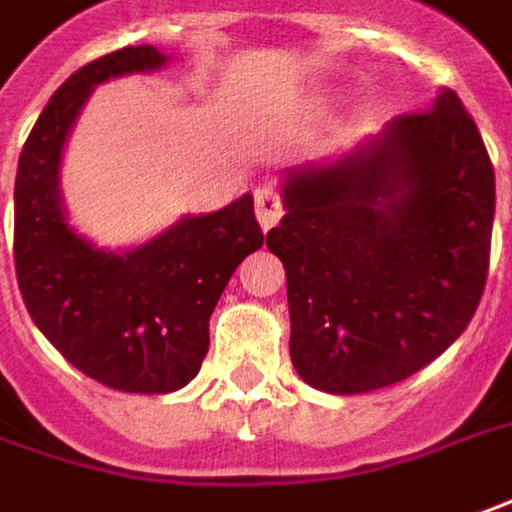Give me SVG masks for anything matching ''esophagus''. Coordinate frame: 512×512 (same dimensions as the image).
<instances>
[{
	"instance_id": "esophagus-1",
	"label": "esophagus",
	"mask_w": 512,
	"mask_h": 512,
	"mask_svg": "<svg viewBox=\"0 0 512 512\" xmlns=\"http://www.w3.org/2000/svg\"><path fill=\"white\" fill-rule=\"evenodd\" d=\"M255 212H257V224H260V229H263V232H269V229L280 221V215H283V201H280V196H277L271 187H257Z\"/></svg>"
}]
</instances>
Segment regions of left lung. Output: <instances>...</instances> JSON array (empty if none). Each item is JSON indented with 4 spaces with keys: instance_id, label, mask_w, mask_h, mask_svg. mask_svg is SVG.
<instances>
[{
    "instance_id": "left-lung-1",
    "label": "left lung",
    "mask_w": 512,
    "mask_h": 512,
    "mask_svg": "<svg viewBox=\"0 0 512 512\" xmlns=\"http://www.w3.org/2000/svg\"><path fill=\"white\" fill-rule=\"evenodd\" d=\"M266 235L283 260L291 361L305 384L358 395L398 384L457 342L482 300L496 179L451 89L378 137L283 179Z\"/></svg>"
}]
</instances>
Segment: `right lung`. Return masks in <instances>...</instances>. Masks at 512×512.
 I'll return each mask as SVG.
<instances>
[{"instance_id":"right-lung-1","label":"right lung","mask_w":512,"mask_h":512,"mask_svg":"<svg viewBox=\"0 0 512 512\" xmlns=\"http://www.w3.org/2000/svg\"><path fill=\"white\" fill-rule=\"evenodd\" d=\"M165 64L168 55L142 44L69 75L24 142L13 193L16 280L38 330L83 375L145 395L196 378L229 277L263 246L249 193L210 215H184L128 252L97 249L69 227L58 173L83 103L97 83Z\"/></svg>"}]
</instances>
